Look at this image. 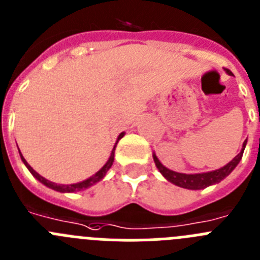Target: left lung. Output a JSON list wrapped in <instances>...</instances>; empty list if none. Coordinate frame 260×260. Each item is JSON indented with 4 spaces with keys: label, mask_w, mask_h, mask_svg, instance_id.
Returning a JSON list of instances; mask_svg holds the SVG:
<instances>
[{
    "label": "left lung",
    "mask_w": 260,
    "mask_h": 260,
    "mask_svg": "<svg viewBox=\"0 0 260 260\" xmlns=\"http://www.w3.org/2000/svg\"><path fill=\"white\" fill-rule=\"evenodd\" d=\"M227 73L228 75H232L230 71H227ZM245 146H246V140L244 142V146H242L241 152H240V153L237 154V156L231 161V162H228L227 165L218 169V170L210 171V173H202V174L175 173V171L166 169L162 164L159 162L158 158L156 157V154H153V159L157 169L159 170V173L162 174L164 177H165L169 182L174 183L175 185H179V187L182 188H187V189H202V188H206L209 187V185L219 183L220 180L224 179L227 175H230L231 171L237 166V164L240 162V159L242 158Z\"/></svg>",
    "instance_id": "8db88e82"
}]
</instances>
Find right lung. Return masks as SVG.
<instances>
[{"label": "right lung", "instance_id": "right-lung-1", "mask_svg": "<svg viewBox=\"0 0 260 260\" xmlns=\"http://www.w3.org/2000/svg\"><path fill=\"white\" fill-rule=\"evenodd\" d=\"M122 137H123V133H121V134L118 135L117 142H116V144H114L113 149H112L111 157H109V159H108V161H107L106 165H104L103 168L101 169V170L98 171V173L95 174L94 177L89 178V179H86V180H83V182H81V183H76V184H56V183L50 182V180L45 179L44 177H41V175H40V174H38V173H36V171L33 170L32 168H30L29 164H28L27 161H25L24 157L21 156V153H20V157H21V161L24 162V165L27 166L28 170L30 171V174H32L33 177H35L36 179L40 180V182H41L42 184L46 185V187L51 188V189H54V190H58V192H77V190L86 189V188H89L90 185L95 184V183H98V182H99V180L103 179L104 175H106V174H107V171H108L109 169H111L112 164H113V159H114V149H116V146H117L118 140H120Z\"/></svg>", "mask_w": 260, "mask_h": 260}]
</instances>
